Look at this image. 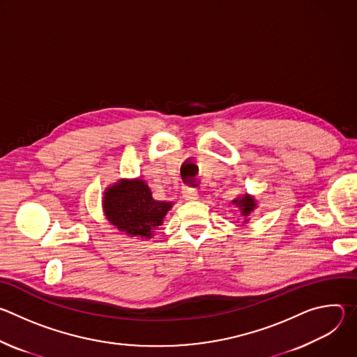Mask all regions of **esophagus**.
Segmentation results:
<instances>
[{"label":"esophagus","instance_id":"esophagus-1","mask_svg":"<svg viewBox=\"0 0 357 357\" xmlns=\"http://www.w3.org/2000/svg\"><path fill=\"white\" fill-rule=\"evenodd\" d=\"M197 196H199V195H197V192H196L195 189L188 188V189L183 190V197H185L186 200H196Z\"/></svg>","mask_w":357,"mask_h":357}]
</instances>
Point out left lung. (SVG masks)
Listing matches in <instances>:
<instances>
[{
	"mask_svg": "<svg viewBox=\"0 0 357 357\" xmlns=\"http://www.w3.org/2000/svg\"><path fill=\"white\" fill-rule=\"evenodd\" d=\"M233 203L238 205L243 216H248V213H251L252 209L256 208V202H254V199L251 196H248V195H244L243 197H238V199L233 200Z\"/></svg>",
	"mask_w": 357,
	"mask_h": 357,
	"instance_id": "obj_1",
	"label": "left lung"
}]
</instances>
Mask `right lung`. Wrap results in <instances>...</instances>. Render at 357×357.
Masks as SVG:
<instances>
[{
	"mask_svg": "<svg viewBox=\"0 0 357 357\" xmlns=\"http://www.w3.org/2000/svg\"><path fill=\"white\" fill-rule=\"evenodd\" d=\"M105 212L112 225L128 236L149 238L172 208L171 202L155 200L141 181H120L105 193Z\"/></svg>",
	"mask_w": 357,
	"mask_h": 357,
	"instance_id": "add662e5",
	"label": "right lung"
}]
</instances>
